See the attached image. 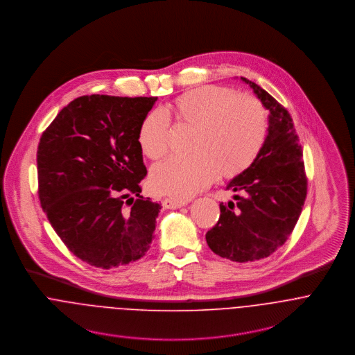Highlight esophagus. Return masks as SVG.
<instances>
[{
	"label": "esophagus",
	"instance_id": "esophagus-1",
	"mask_svg": "<svg viewBox=\"0 0 355 355\" xmlns=\"http://www.w3.org/2000/svg\"><path fill=\"white\" fill-rule=\"evenodd\" d=\"M162 205H163L164 208H167V209H177V208H181V207L188 205V202H187V201H180V200H174V198L167 197V198H164V200L162 201Z\"/></svg>",
	"mask_w": 355,
	"mask_h": 355
}]
</instances>
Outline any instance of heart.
Masks as SVG:
<instances>
[{
	"label": "heart",
	"instance_id": "b5f03b06",
	"mask_svg": "<svg viewBox=\"0 0 355 355\" xmlns=\"http://www.w3.org/2000/svg\"><path fill=\"white\" fill-rule=\"evenodd\" d=\"M180 123L195 128L191 157L168 158L151 170L157 193L188 200L219 174L233 178L248 170L264 147L268 119L263 105L250 95L222 85H202L174 99L166 112ZM159 112L147 113L139 125L137 141L151 160L168 151L170 123Z\"/></svg>",
	"mask_w": 355,
	"mask_h": 355
}]
</instances>
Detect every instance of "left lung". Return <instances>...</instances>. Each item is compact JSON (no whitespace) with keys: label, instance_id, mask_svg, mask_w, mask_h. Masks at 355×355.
<instances>
[{"label":"left lung","instance_id":"1","mask_svg":"<svg viewBox=\"0 0 355 355\" xmlns=\"http://www.w3.org/2000/svg\"><path fill=\"white\" fill-rule=\"evenodd\" d=\"M241 80L270 112L268 135L254 163L229 182L226 189L241 196L219 204V220L205 239L218 256L249 263L272 254L293 233L306 198L308 180L288 112L260 85Z\"/></svg>","mask_w":355,"mask_h":355}]
</instances>
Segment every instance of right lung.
Wrapping results in <instances>:
<instances>
[{"mask_svg":"<svg viewBox=\"0 0 355 355\" xmlns=\"http://www.w3.org/2000/svg\"><path fill=\"white\" fill-rule=\"evenodd\" d=\"M157 99L80 96L42 133L40 205L67 248L89 266H126L154 239L160 205L140 195L147 168L137 129Z\"/></svg>","mask_w":355,"mask_h":355,"instance_id":"add662e5","label":"right lung"}]
</instances>
